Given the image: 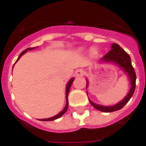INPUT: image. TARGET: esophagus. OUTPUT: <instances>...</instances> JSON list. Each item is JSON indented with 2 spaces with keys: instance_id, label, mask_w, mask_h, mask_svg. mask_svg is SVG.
Listing matches in <instances>:
<instances>
[{
  "instance_id": "34e87169",
  "label": "esophagus",
  "mask_w": 146,
  "mask_h": 146,
  "mask_svg": "<svg viewBox=\"0 0 146 146\" xmlns=\"http://www.w3.org/2000/svg\"><path fill=\"white\" fill-rule=\"evenodd\" d=\"M84 72L82 69H79L76 71V76H84Z\"/></svg>"
}]
</instances>
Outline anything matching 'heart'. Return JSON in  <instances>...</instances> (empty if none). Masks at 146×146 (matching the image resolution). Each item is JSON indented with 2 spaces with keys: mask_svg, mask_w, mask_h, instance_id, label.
Instances as JSON below:
<instances>
[{
  "mask_svg": "<svg viewBox=\"0 0 146 146\" xmlns=\"http://www.w3.org/2000/svg\"><path fill=\"white\" fill-rule=\"evenodd\" d=\"M84 49L83 48H80L79 50L80 51H82ZM89 53H90V55L92 57H96V56H97L98 54V50L96 47H92L90 49V50H89Z\"/></svg>",
  "mask_w": 146,
  "mask_h": 146,
  "instance_id": "heart-1",
  "label": "heart"
}]
</instances>
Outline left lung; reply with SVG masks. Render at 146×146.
I'll return each mask as SVG.
<instances>
[{
	"label": "left lung",
	"instance_id": "8db88e82",
	"mask_svg": "<svg viewBox=\"0 0 146 146\" xmlns=\"http://www.w3.org/2000/svg\"><path fill=\"white\" fill-rule=\"evenodd\" d=\"M100 62L105 63H113L115 66H119L121 70H123L124 73L129 77V80L130 82V88L129 92L127 93L125 97L116 104L112 105V106H104V105H100L97 104H95L88 99L90 104L95 108L97 109L98 111H100L103 112H112L119 111L122 109L125 105L128 103V101L132 97L134 90H135V86H136V74L135 71L133 70L132 64H131V59L130 55L126 53L123 48H121L117 43H112L111 50L105 54L101 59ZM86 88L88 86V80H86ZM88 94V92H87Z\"/></svg>",
	"mask_w": 146,
	"mask_h": 146
}]
</instances>
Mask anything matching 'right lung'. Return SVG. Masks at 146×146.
I'll return each mask as SVG.
<instances>
[{
	"instance_id": "1",
	"label": "right lung",
	"mask_w": 146,
	"mask_h": 146,
	"mask_svg": "<svg viewBox=\"0 0 146 146\" xmlns=\"http://www.w3.org/2000/svg\"><path fill=\"white\" fill-rule=\"evenodd\" d=\"M33 49H35V47H33V48H27L25 50H23L21 54H20V56H19V58H18V59L16 60V62L19 60V59L22 57V55H23L26 52H27V50H33ZM73 80H74V77H72L71 79H70V80H69V82L67 83V84H66V106H65V108H64V109H63L62 111L61 112H59L58 115H56L53 116V117H50V118H48V119H38V120H42V121H53V120H55V119H58V118H60L61 116H62L66 112V111H67V109H68V107H69V102H68V95H69V92H70V87H71V85H72V84H73Z\"/></svg>"
}]
</instances>
